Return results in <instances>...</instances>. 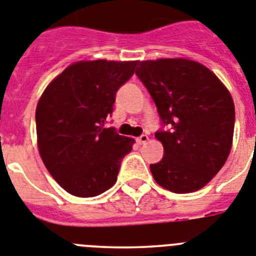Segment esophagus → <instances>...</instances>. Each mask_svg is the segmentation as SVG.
Returning a JSON list of instances; mask_svg holds the SVG:
<instances>
[{
    "mask_svg": "<svg viewBox=\"0 0 256 256\" xmlns=\"http://www.w3.org/2000/svg\"><path fill=\"white\" fill-rule=\"evenodd\" d=\"M136 142H138L139 144H144V143H147L148 142V136L146 134L140 135L139 138H136Z\"/></svg>",
    "mask_w": 256,
    "mask_h": 256,
    "instance_id": "34e87169",
    "label": "esophagus"
}]
</instances>
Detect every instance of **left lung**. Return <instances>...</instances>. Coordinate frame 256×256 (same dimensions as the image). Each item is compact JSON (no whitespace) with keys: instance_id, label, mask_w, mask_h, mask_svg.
I'll list each match as a JSON object with an SVG mask.
<instances>
[{"instance_id":"obj_1","label":"left lung","mask_w":256,"mask_h":256,"mask_svg":"<svg viewBox=\"0 0 256 256\" xmlns=\"http://www.w3.org/2000/svg\"><path fill=\"white\" fill-rule=\"evenodd\" d=\"M135 72L154 98L162 124L164 158L150 169L161 188L188 194L218 174L233 144L234 102L208 68L188 58L142 61Z\"/></svg>"}]
</instances>
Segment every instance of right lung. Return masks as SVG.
I'll return each instance as SVG.
<instances>
[{"instance_id":"obj_1","label":"right lung","mask_w":256,"mask_h":256,"mask_svg":"<svg viewBox=\"0 0 256 256\" xmlns=\"http://www.w3.org/2000/svg\"><path fill=\"white\" fill-rule=\"evenodd\" d=\"M138 61H78L46 86L36 106L38 154L64 190L79 198L102 194L117 181L135 140L104 128L116 92Z\"/></svg>"}]
</instances>
